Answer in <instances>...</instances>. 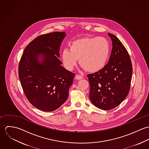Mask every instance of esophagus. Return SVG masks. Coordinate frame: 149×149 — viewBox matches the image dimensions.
Segmentation results:
<instances>
[{"mask_svg":"<svg viewBox=\"0 0 149 149\" xmlns=\"http://www.w3.org/2000/svg\"><path fill=\"white\" fill-rule=\"evenodd\" d=\"M83 78V77L82 76L79 75V74H77V75H76V76H75V79H76V80H81V79H82Z\"/></svg>","mask_w":149,"mask_h":149,"instance_id":"1","label":"esophagus"}]
</instances>
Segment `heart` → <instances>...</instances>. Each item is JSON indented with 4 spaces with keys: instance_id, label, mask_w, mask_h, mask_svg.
Wrapping results in <instances>:
<instances>
[{
    "instance_id": "obj_1",
    "label": "heart",
    "mask_w": 149,
    "mask_h": 149,
    "mask_svg": "<svg viewBox=\"0 0 149 149\" xmlns=\"http://www.w3.org/2000/svg\"><path fill=\"white\" fill-rule=\"evenodd\" d=\"M109 52V43L104 37H84L72 42L69 49H64L61 59L68 70H72L79 58V64L85 70L96 72L105 66Z\"/></svg>"
}]
</instances>
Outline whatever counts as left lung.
Listing matches in <instances>:
<instances>
[{
    "label": "left lung",
    "instance_id": "obj_1",
    "mask_svg": "<svg viewBox=\"0 0 149 149\" xmlns=\"http://www.w3.org/2000/svg\"><path fill=\"white\" fill-rule=\"evenodd\" d=\"M108 34L112 42L108 63L101 70L87 75L90 100L95 106L103 110L115 108L126 99L132 73L127 49L115 36Z\"/></svg>",
    "mask_w": 149,
    "mask_h": 149
}]
</instances>
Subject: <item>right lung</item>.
I'll use <instances>...</instances> for the list:
<instances>
[{"label": "right lung", "mask_w": 149, "mask_h": 149, "mask_svg": "<svg viewBox=\"0 0 149 149\" xmlns=\"http://www.w3.org/2000/svg\"><path fill=\"white\" fill-rule=\"evenodd\" d=\"M65 36L57 31L39 36L24 49L19 63V78L26 98L43 111H54L64 104L75 76L58 58ZM41 54L44 59L40 64L38 57Z\"/></svg>", "instance_id": "right-lung-1"}]
</instances>
